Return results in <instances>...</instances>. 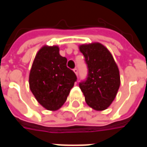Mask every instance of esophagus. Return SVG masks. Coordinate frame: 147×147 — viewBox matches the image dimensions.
<instances>
[{
	"instance_id": "obj_1",
	"label": "esophagus",
	"mask_w": 147,
	"mask_h": 147,
	"mask_svg": "<svg viewBox=\"0 0 147 147\" xmlns=\"http://www.w3.org/2000/svg\"><path fill=\"white\" fill-rule=\"evenodd\" d=\"M73 71L75 72V74H76V76H78V69H77L76 67V68H74Z\"/></svg>"
}]
</instances>
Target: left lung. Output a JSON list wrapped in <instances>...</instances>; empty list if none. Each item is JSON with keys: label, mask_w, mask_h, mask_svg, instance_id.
Returning <instances> with one entry per match:
<instances>
[{"label": "left lung", "mask_w": 147, "mask_h": 147, "mask_svg": "<svg viewBox=\"0 0 147 147\" xmlns=\"http://www.w3.org/2000/svg\"><path fill=\"white\" fill-rule=\"evenodd\" d=\"M79 48L88 67L86 80L80 83L85 101L94 110H105L113 102L120 87L118 67L110 52L101 43L83 44Z\"/></svg>", "instance_id": "obj_1"}]
</instances>
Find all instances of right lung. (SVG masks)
<instances>
[{
    "label": "right lung",
    "instance_id": "add662e5",
    "mask_svg": "<svg viewBox=\"0 0 147 147\" xmlns=\"http://www.w3.org/2000/svg\"><path fill=\"white\" fill-rule=\"evenodd\" d=\"M77 77L67 67L57 45H44L37 53L29 75L31 92L47 110L56 111L66 102Z\"/></svg>",
    "mask_w": 147,
    "mask_h": 147
}]
</instances>
